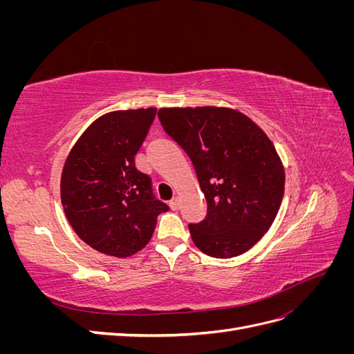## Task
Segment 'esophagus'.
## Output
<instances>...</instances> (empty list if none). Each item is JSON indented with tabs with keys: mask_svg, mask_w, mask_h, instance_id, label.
Returning a JSON list of instances; mask_svg holds the SVG:
<instances>
[{
	"mask_svg": "<svg viewBox=\"0 0 354 354\" xmlns=\"http://www.w3.org/2000/svg\"><path fill=\"white\" fill-rule=\"evenodd\" d=\"M169 208L173 211H177L180 208V202H178L177 198H174L173 201H169Z\"/></svg>",
	"mask_w": 354,
	"mask_h": 354,
	"instance_id": "1",
	"label": "esophagus"
}]
</instances>
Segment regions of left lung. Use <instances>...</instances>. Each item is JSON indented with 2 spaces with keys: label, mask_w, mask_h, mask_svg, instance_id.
Masks as SVG:
<instances>
[{
  "label": "left lung",
  "mask_w": 354,
  "mask_h": 354,
  "mask_svg": "<svg viewBox=\"0 0 354 354\" xmlns=\"http://www.w3.org/2000/svg\"><path fill=\"white\" fill-rule=\"evenodd\" d=\"M158 118L190 158L207 199V217L189 224L192 241L214 259L252 248L283 198L285 171L270 138L248 116L227 108H164Z\"/></svg>",
  "instance_id": "1"
}]
</instances>
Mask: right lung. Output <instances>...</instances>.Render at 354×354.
<instances>
[{
	"instance_id": "obj_1",
	"label": "right lung",
	"mask_w": 354,
	"mask_h": 354,
	"mask_svg": "<svg viewBox=\"0 0 354 354\" xmlns=\"http://www.w3.org/2000/svg\"><path fill=\"white\" fill-rule=\"evenodd\" d=\"M155 115V108L106 113L68 155L62 205L75 233L95 251L120 259L136 254L151 241L159 214L169 209L134 162Z\"/></svg>"
}]
</instances>
